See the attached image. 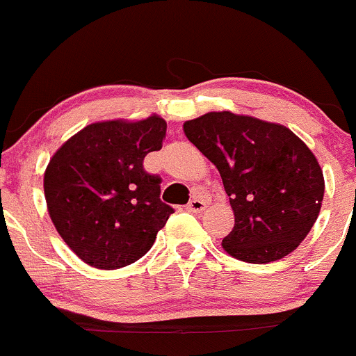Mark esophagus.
I'll list each match as a JSON object with an SVG mask.
<instances>
[{
    "instance_id": "1",
    "label": "esophagus",
    "mask_w": 356,
    "mask_h": 356,
    "mask_svg": "<svg viewBox=\"0 0 356 356\" xmlns=\"http://www.w3.org/2000/svg\"><path fill=\"white\" fill-rule=\"evenodd\" d=\"M186 208H187V211H191V213H202V211L206 209V202L202 201V199L194 197V199H191L189 204H187Z\"/></svg>"
}]
</instances>
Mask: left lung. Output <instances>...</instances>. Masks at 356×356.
<instances>
[{"label": "left lung", "mask_w": 356, "mask_h": 356, "mask_svg": "<svg viewBox=\"0 0 356 356\" xmlns=\"http://www.w3.org/2000/svg\"><path fill=\"white\" fill-rule=\"evenodd\" d=\"M191 143L220 170L235 226L221 247L233 259L268 264L302 243L319 216L323 169L294 131L232 111L184 123Z\"/></svg>", "instance_id": "left-lung-1"}]
</instances>
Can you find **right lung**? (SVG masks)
<instances>
[{
    "instance_id": "obj_1",
    "label": "right lung",
    "mask_w": 356,
    "mask_h": 356,
    "mask_svg": "<svg viewBox=\"0 0 356 356\" xmlns=\"http://www.w3.org/2000/svg\"><path fill=\"white\" fill-rule=\"evenodd\" d=\"M162 116L88 124L52 155L44 174L47 211L84 264L115 270L152 248L174 209L160 201V179L143 159L160 150Z\"/></svg>"
}]
</instances>
